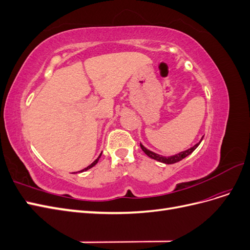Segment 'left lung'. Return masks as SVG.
Segmentation results:
<instances>
[{"label":"left lung","mask_w":250,"mask_h":250,"mask_svg":"<svg viewBox=\"0 0 250 250\" xmlns=\"http://www.w3.org/2000/svg\"><path fill=\"white\" fill-rule=\"evenodd\" d=\"M203 139V138H202ZM202 139H201V141H202ZM200 141V142H201ZM200 142L199 143H197L196 144L195 146H193V147H191L190 149H188V150H186V151H183V152H180V153H178V154H175V155H172V156H168V157H166V156H162V155H160V154H156V153H154V152H152V151H150V150H148L147 148H145L144 147L142 144H140L141 145V148H142V150L144 151V152H145L149 157H151V158H153V160H155V161H158V162H161V163H164V164H167V165H171V164H175V163H177V162H180L181 160H184L185 157H187L188 154H191L193 151L197 148L198 146H199V144H200Z\"/></svg>","instance_id":"8db88e82"}]
</instances>
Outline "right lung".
<instances>
[{
    "mask_svg": "<svg viewBox=\"0 0 250 250\" xmlns=\"http://www.w3.org/2000/svg\"><path fill=\"white\" fill-rule=\"evenodd\" d=\"M100 156H101V154H100V155H99V157H98V158H97V160H96V161H95V162H94V163H92V164H90V165H89V166H88V167H86V168H85V169H83V170H81V171H80V172H83V171H86V170H88V169H90V168H92V167H94V166H95V165H96V164H97V163H98V161H99V158H100Z\"/></svg>",
    "mask_w": 250,
    "mask_h": 250,
    "instance_id": "add662e5",
    "label": "right lung"
}]
</instances>
